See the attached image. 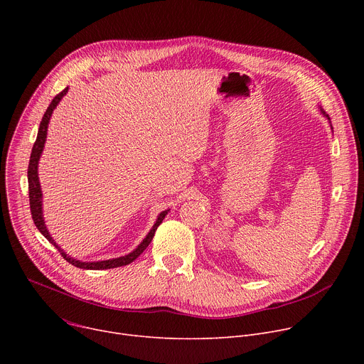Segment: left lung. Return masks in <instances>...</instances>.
<instances>
[{"instance_id": "1", "label": "left lung", "mask_w": 364, "mask_h": 364, "mask_svg": "<svg viewBox=\"0 0 364 364\" xmlns=\"http://www.w3.org/2000/svg\"><path fill=\"white\" fill-rule=\"evenodd\" d=\"M324 115H326V112H324ZM327 118H328V117H327ZM328 119H330V118H328Z\"/></svg>"}]
</instances>
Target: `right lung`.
<instances>
[{"mask_svg":"<svg viewBox=\"0 0 364 364\" xmlns=\"http://www.w3.org/2000/svg\"><path fill=\"white\" fill-rule=\"evenodd\" d=\"M68 92V87L63 89L59 95H56L53 97V100H51V103L48 105L47 111L44 112L43 115V119L40 122V127H38V134H37V139L33 145V149H31V155H30V163H28V171H27V177H28V197H30V210H31V218H33V222L34 225L37 226V229L40 230V233L51 243L55 245L56 249H59L60 255L66 259V261L69 264H72L73 267L76 268H82V269H95V271H99V269H112V268H118V267H124V265H129L131 262H134L135 259L148 247V245L151 243L154 235H155V230H157V228L163 223L164 218L167 216V210L163 212L157 222H155V225L152 226V229L149 230V233L146 235V237L141 242V245L134 250L131 252L129 255H125V256H121V257H117V259H109V261H99V262H80V261H76V259L68 256L58 245L56 242L51 239V236L48 235L46 226H44V220H43V213H41V190H40V183H38V174H37V166H38V160H40V155L43 152V146H44V142H46V135H47V125H48V121H50V117L51 114H53L55 108L58 107V103L62 100V97L66 95Z\"/></svg>","mask_w":364,"mask_h":364,"instance_id":"1","label":"right lung"}]
</instances>
